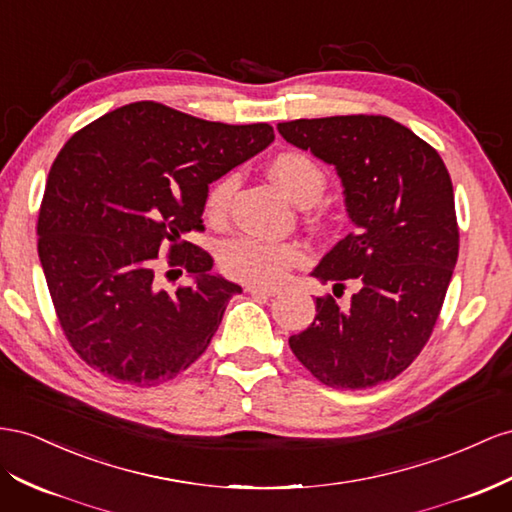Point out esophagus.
Wrapping results in <instances>:
<instances>
[{"mask_svg":"<svg viewBox=\"0 0 512 512\" xmlns=\"http://www.w3.org/2000/svg\"><path fill=\"white\" fill-rule=\"evenodd\" d=\"M245 290L250 295H254V297H275L278 295V288H267V286H254V284H247L245 286Z\"/></svg>","mask_w":512,"mask_h":512,"instance_id":"obj_1","label":"esophagus"}]
</instances>
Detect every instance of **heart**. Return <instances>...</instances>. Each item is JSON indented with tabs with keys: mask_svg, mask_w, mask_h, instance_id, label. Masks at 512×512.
Wrapping results in <instances>:
<instances>
[{
	"mask_svg": "<svg viewBox=\"0 0 512 512\" xmlns=\"http://www.w3.org/2000/svg\"><path fill=\"white\" fill-rule=\"evenodd\" d=\"M269 174L297 204L308 206L323 196L327 187V174L310 155L301 150H282L275 155ZM239 187L237 174H226L211 185L206 193V213L211 219H222L228 213L230 200ZM219 267L226 275L241 282L275 284L286 271L303 260L301 245L290 241H269L241 234L219 247Z\"/></svg>",
	"mask_w": 512,
	"mask_h": 512,
	"instance_id": "1",
	"label": "heart"
}]
</instances>
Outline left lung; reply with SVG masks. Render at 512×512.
<instances>
[{"mask_svg":"<svg viewBox=\"0 0 512 512\" xmlns=\"http://www.w3.org/2000/svg\"><path fill=\"white\" fill-rule=\"evenodd\" d=\"M286 142L334 165L355 230L312 271L353 280L342 310L316 297L312 325L288 338L295 357L329 388L366 390L392 381L433 334L459 256L450 174L439 153L388 116L280 122Z\"/></svg>","mask_w":512,"mask_h":512,"instance_id":"8db88e82","label":"left lung"}]
</instances>
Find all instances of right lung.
<instances>
[{
	"label": "right lung",
	"mask_w": 512,
	"mask_h": 512,
	"mask_svg": "<svg viewBox=\"0 0 512 512\" xmlns=\"http://www.w3.org/2000/svg\"><path fill=\"white\" fill-rule=\"evenodd\" d=\"M275 140L273 127L209 122L155 101L77 131L55 157L38 213V256L66 340L101 375L150 388L209 347L241 286L185 241L209 185ZM194 282L168 294L158 256Z\"/></svg>",
	"instance_id": "right-lung-1"
}]
</instances>
